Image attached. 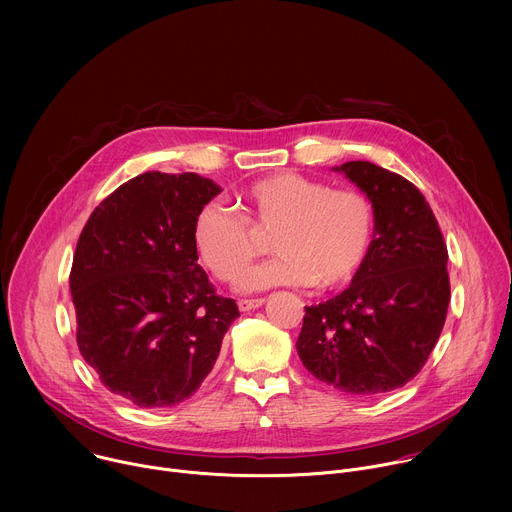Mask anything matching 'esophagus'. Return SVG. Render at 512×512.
<instances>
[{
	"label": "esophagus",
	"instance_id": "esophagus-1",
	"mask_svg": "<svg viewBox=\"0 0 512 512\" xmlns=\"http://www.w3.org/2000/svg\"><path fill=\"white\" fill-rule=\"evenodd\" d=\"M265 304L263 298H255V300H239V310L241 312H253L257 308H261Z\"/></svg>",
	"mask_w": 512,
	"mask_h": 512
}]
</instances>
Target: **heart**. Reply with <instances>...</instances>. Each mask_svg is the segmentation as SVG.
Masks as SVG:
<instances>
[{
    "label": "heart",
    "instance_id": "heart-1",
    "mask_svg": "<svg viewBox=\"0 0 512 512\" xmlns=\"http://www.w3.org/2000/svg\"><path fill=\"white\" fill-rule=\"evenodd\" d=\"M241 216L218 202L200 208L192 239L200 261L223 279H235L263 251L259 235H273L275 259L245 271V294L275 285L334 289L350 283L367 263L375 239V210L358 190L281 172L251 184L239 196Z\"/></svg>",
    "mask_w": 512,
    "mask_h": 512
}]
</instances>
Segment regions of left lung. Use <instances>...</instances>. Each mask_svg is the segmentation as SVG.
Returning <instances> with one entry per match:
<instances>
[{"label": "left lung", "mask_w": 512, "mask_h": 512, "mask_svg": "<svg viewBox=\"0 0 512 512\" xmlns=\"http://www.w3.org/2000/svg\"><path fill=\"white\" fill-rule=\"evenodd\" d=\"M373 204L375 239L367 263L342 294L306 306L296 348L322 383L350 395H381L409 383L442 334L448 304V249L423 194L371 162L332 168Z\"/></svg>", "instance_id": "1"}]
</instances>
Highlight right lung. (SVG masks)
I'll use <instances>...</instances> for the list:
<instances>
[{
	"label": "right lung",
	"instance_id": "1",
	"mask_svg": "<svg viewBox=\"0 0 512 512\" xmlns=\"http://www.w3.org/2000/svg\"><path fill=\"white\" fill-rule=\"evenodd\" d=\"M221 186L192 172H145L91 214L72 259L77 344L113 393L172 407L212 371L235 300L214 294L196 263V214Z\"/></svg>",
	"mask_w": 512,
	"mask_h": 512
}]
</instances>
